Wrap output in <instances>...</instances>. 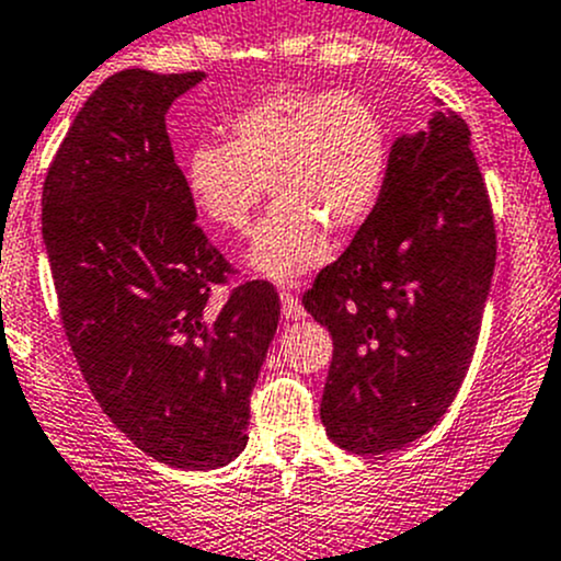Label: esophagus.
Returning <instances> with one entry per match:
<instances>
[{
    "label": "esophagus",
    "mask_w": 561,
    "mask_h": 561,
    "mask_svg": "<svg viewBox=\"0 0 561 561\" xmlns=\"http://www.w3.org/2000/svg\"><path fill=\"white\" fill-rule=\"evenodd\" d=\"M279 298H282V314H285L287 320H301V317L307 314V312H304L301 304H298V298L293 296L290 290H282Z\"/></svg>",
    "instance_id": "1"
}]
</instances>
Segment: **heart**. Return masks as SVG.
I'll list each match as a JSON object with an SVG mask.
<instances>
[{
    "label": "heart",
    "mask_w": 561,
    "mask_h": 561,
    "mask_svg": "<svg viewBox=\"0 0 561 561\" xmlns=\"http://www.w3.org/2000/svg\"><path fill=\"white\" fill-rule=\"evenodd\" d=\"M230 144L201 140L184 160L197 211L244 233L268 184L274 208L254 230L247 263L293 282L331 257V239L371 217L388 175V133L358 94L276 89L233 113Z\"/></svg>",
    "instance_id": "b5f03b06"
}]
</instances>
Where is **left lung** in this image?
I'll use <instances>...</instances> for the list:
<instances>
[{
  "label": "left lung",
  "instance_id": "8db88e82",
  "mask_svg": "<svg viewBox=\"0 0 561 561\" xmlns=\"http://www.w3.org/2000/svg\"><path fill=\"white\" fill-rule=\"evenodd\" d=\"M494 260L467 122L434 111L428 129L393 140L375 211L304 296L333 339L320 417L339 448L390 454L448 412L472 364Z\"/></svg>",
  "mask_w": 561,
  "mask_h": 561
}]
</instances>
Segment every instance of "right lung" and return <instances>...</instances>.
I'll return each instance as SVG.
<instances>
[{
    "label": "right lung",
    "mask_w": 561,
    "mask_h": 561,
    "mask_svg": "<svg viewBox=\"0 0 561 561\" xmlns=\"http://www.w3.org/2000/svg\"><path fill=\"white\" fill-rule=\"evenodd\" d=\"M203 72L122 70L83 103L43 184L61 325L103 412L144 454L217 469L249 439L279 322L268 282L211 307L230 263L195 225L165 113Z\"/></svg>",
    "instance_id": "add662e5"
}]
</instances>
